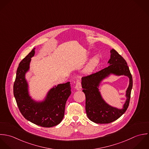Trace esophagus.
Returning a JSON list of instances; mask_svg holds the SVG:
<instances>
[{
    "instance_id": "esophagus-1",
    "label": "esophagus",
    "mask_w": 149,
    "mask_h": 149,
    "mask_svg": "<svg viewBox=\"0 0 149 149\" xmlns=\"http://www.w3.org/2000/svg\"><path fill=\"white\" fill-rule=\"evenodd\" d=\"M75 89L77 90H79L82 89V86H81V84L80 82L79 81H77V82H76V85H75Z\"/></svg>"
}]
</instances>
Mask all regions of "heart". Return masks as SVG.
I'll return each instance as SVG.
<instances>
[{
  "label": "heart",
  "mask_w": 149,
  "mask_h": 149,
  "mask_svg": "<svg viewBox=\"0 0 149 149\" xmlns=\"http://www.w3.org/2000/svg\"><path fill=\"white\" fill-rule=\"evenodd\" d=\"M99 62V59L97 56H94L90 60L84 69V72L85 74H90L95 68Z\"/></svg>",
  "instance_id": "b5f03b06"
}]
</instances>
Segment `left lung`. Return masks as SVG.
Listing matches in <instances>:
<instances>
[{"mask_svg": "<svg viewBox=\"0 0 149 149\" xmlns=\"http://www.w3.org/2000/svg\"><path fill=\"white\" fill-rule=\"evenodd\" d=\"M109 65L105 68L82 77V91L86 96V112L88 118L97 124L112 123L121 116L127 109L132 88V78L127 63L124 59L115 49L111 50ZM111 74L117 76L125 75L130 79L126 91L127 99L122 109L111 106L103 99L98 88L102 80Z\"/></svg>", "mask_w": 149, "mask_h": 149, "instance_id": "left-lung-1", "label": "left lung"}]
</instances>
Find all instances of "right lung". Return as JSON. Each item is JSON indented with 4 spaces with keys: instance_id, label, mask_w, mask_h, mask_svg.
Returning <instances> with one entry per match:
<instances>
[{
    "instance_id": "right-lung-1",
    "label": "right lung",
    "mask_w": 149,
    "mask_h": 149,
    "mask_svg": "<svg viewBox=\"0 0 149 149\" xmlns=\"http://www.w3.org/2000/svg\"><path fill=\"white\" fill-rule=\"evenodd\" d=\"M35 48L22 60L17 68L13 91L18 107L23 116L30 122L43 127H52L59 124L64 115L66 101L70 95V82L59 84L49 90L44 100L36 101L31 98L25 78L29 70L31 58Z\"/></svg>"
}]
</instances>
